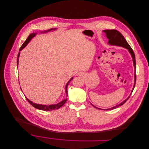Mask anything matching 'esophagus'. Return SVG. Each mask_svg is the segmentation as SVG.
I'll return each mask as SVG.
<instances>
[{"label": "esophagus", "instance_id": "1", "mask_svg": "<svg viewBox=\"0 0 149 149\" xmlns=\"http://www.w3.org/2000/svg\"><path fill=\"white\" fill-rule=\"evenodd\" d=\"M81 74V73H77V75H79V76H80Z\"/></svg>", "mask_w": 149, "mask_h": 149}]
</instances>
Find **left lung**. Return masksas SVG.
<instances>
[{"label":"left lung","instance_id":"obj_1","mask_svg":"<svg viewBox=\"0 0 149 149\" xmlns=\"http://www.w3.org/2000/svg\"><path fill=\"white\" fill-rule=\"evenodd\" d=\"M103 32L105 33L106 38L108 39L109 41H108V44L109 45L111 46H120V47H124L126 49L128 50L129 52L130 53V54L132 56V57L133 58V66L134 68V86L133 87L132 91L131 92V93L130 95V96H129V97L125 99L124 101H123L122 103H120V104H118L117 105H116L111 108H109V109H100L98 108L95 106H93L92 104V105L93 106L95 107H96L97 109L99 110H113L114 109L117 108L118 107H119L120 106H122L125 103H126V102L129 99V97L131 96V94L133 91V89L135 87V84H136V59H135V55L134 53L132 50V49L131 48V47L130 46V45H129V43L127 42V41L126 40V39H125V38L123 37V36L118 31H116V30L113 29V30H104L103 31Z\"/></svg>","mask_w":149,"mask_h":149}]
</instances>
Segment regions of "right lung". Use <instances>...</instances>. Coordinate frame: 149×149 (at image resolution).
<instances>
[{
    "label": "right lung",
    "instance_id": "right-lung-1",
    "mask_svg": "<svg viewBox=\"0 0 149 149\" xmlns=\"http://www.w3.org/2000/svg\"><path fill=\"white\" fill-rule=\"evenodd\" d=\"M57 29V28H54V29H49V30H47V31H42L40 32V33H47V32H49L50 31H56V30ZM38 33V32H33L32 33H31V35H30L28 38H27V39L26 40V41L23 43V44L22 45V46H21V47L20 48V50H19V52L18 53V55H17V68H18V64H19V56H20V51L26 47V46H27V45L30 42V41H31L32 40V39L33 38H34ZM73 79V77H72L69 80V81L67 83V84H66V86H65V93H66V97L68 96V86L69 84V83H70V81ZM22 90V89H21ZM27 100L28 101V102L31 104L36 109H39V110H44V111H50V110H56V109H58L60 108L61 107H62L65 103L67 101V99H65L64 100H62L61 102H59L58 103H56V104H50V105H45V104H37V103H33V102L31 101L30 100H29L27 97H26Z\"/></svg>",
    "mask_w": 149,
    "mask_h": 149
}]
</instances>
